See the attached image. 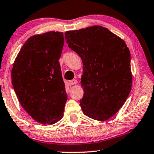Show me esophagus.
I'll use <instances>...</instances> for the list:
<instances>
[{
	"mask_svg": "<svg viewBox=\"0 0 154 154\" xmlns=\"http://www.w3.org/2000/svg\"><path fill=\"white\" fill-rule=\"evenodd\" d=\"M77 83V80H75V79H74V80H70V81H69V85H75Z\"/></svg>",
	"mask_w": 154,
	"mask_h": 154,
	"instance_id": "obj_1",
	"label": "esophagus"
}]
</instances>
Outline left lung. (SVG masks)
Instances as JSON below:
<instances>
[{"mask_svg":"<svg viewBox=\"0 0 154 154\" xmlns=\"http://www.w3.org/2000/svg\"><path fill=\"white\" fill-rule=\"evenodd\" d=\"M65 40L83 64L82 112L94 120H108L122 107L131 91L129 48L120 37L98 25L68 31Z\"/></svg>","mask_w":154,"mask_h":154,"instance_id":"8db88e82","label":"left lung"}]
</instances>
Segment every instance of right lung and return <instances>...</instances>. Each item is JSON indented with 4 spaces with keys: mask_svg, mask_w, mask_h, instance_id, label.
Wrapping results in <instances>:
<instances>
[{
    "mask_svg": "<svg viewBox=\"0 0 154 154\" xmlns=\"http://www.w3.org/2000/svg\"><path fill=\"white\" fill-rule=\"evenodd\" d=\"M63 32L31 36L14 61L11 82L20 105L33 119L52 125L63 118L67 95L59 58Z\"/></svg>",
    "mask_w": 154,
    "mask_h": 154,
    "instance_id": "1",
    "label": "right lung"
}]
</instances>
